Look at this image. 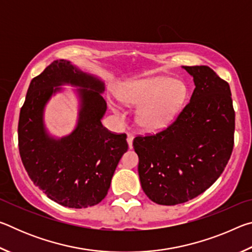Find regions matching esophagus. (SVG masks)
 Here are the masks:
<instances>
[{
	"label": "esophagus",
	"mask_w": 252,
	"mask_h": 252,
	"mask_svg": "<svg viewBox=\"0 0 252 252\" xmlns=\"http://www.w3.org/2000/svg\"><path fill=\"white\" fill-rule=\"evenodd\" d=\"M133 139H134V135L133 133H127L126 134V141H127V144H129V148L132 149V143H133Z\"/></svg>",
	"instance_id": "34e87169"
}]
</instances>
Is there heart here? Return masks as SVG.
I'll use <instances>...</instances> for the list:
<instances>
[{
  "label": "heart",
  "mask_w": 252,
  "mask_h": 252,
  "mask_svg": "<svg viewBox=\"0 0 252 252\" xmlns=\"http://www.w3.org/2000/svg\"><path fill=\"white\" fill-rule=\"evenodd\" d=\"M119 100L138 106L136 121L147 131H160L170 126L187 97V87L180 80L167 76L131 81L118 90ZM113 110L120 114L116 104Z\"/></svg>",
  "instance_id": "heart-1"
}]
</instances>
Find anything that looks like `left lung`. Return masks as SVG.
I'll use <instances>...</instances> for the list:
<instances>
[{
    "mask_svg": "<svg viewBox=\"0 0 252 252\" xmlns=\"http://www.w3.org/2000/svg\"><path fill=\"white\" fill-rule=\"evenodd\" d=\"M182 67L195 87L189 103L165 130L133 140L142 189L162 206L187 202L204 192L223 172L233 149L229 84L209 66Z\"/></svg>",
    "mask_w": 252,
    "mask_h": 252,
    "instance_id": "obj_1",
    "label": "left lung"
}]
</instances>
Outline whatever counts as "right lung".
Masks as SVG:
<instances>
[{
  "mask_svg": "<svg viewBox=\"0 0 252 252\" xmlns=\"http://www.w3.org/2000/svg\"><path fill=\"white\" fill-rule=\"evenodd\" d=\"M66 84L78 90V121L70 135L57 138L46 130L44 111ZM103 92V81L66 60L53 61L30 83L19 119L20 156L34 185L61 206L81 209L101 202L127 150L126 134L102 126Z\"/></svg>",
  "mask_w": 252,
  "mask_h": 252,
  "instance_id": "1",
  "label": "right lung"
}]
</instances>
